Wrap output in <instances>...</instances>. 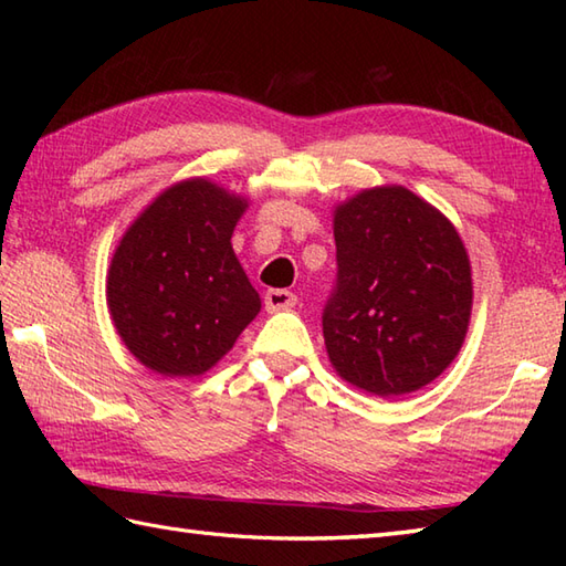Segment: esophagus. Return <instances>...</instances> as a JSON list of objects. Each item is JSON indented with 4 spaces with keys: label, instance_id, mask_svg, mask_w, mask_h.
Segmentation results:
<instances>
[{
    "label": "esophagus",
    "instance_id": "34e87169",
    "mask_svg": "<svg viewBox=\"0 0 566 566\" xmlns=\"http://www.w3.org/2000/svg\"><path fill=\"white\" fill-rule=\"evenodd\" d=\"M296 306V294L286 290H270L264 294V308L274 314V311H290Z\"/></svg>",
    "mask_w": 566,
    "mask_h": 566
}]
</instances>
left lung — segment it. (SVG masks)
<instances>
[{
	"label": "left lung",
	"mask_w": 566,
	"mask_h": 566,
	"mask_svg": "<svg viewBox=\"0 0 566 566\" xmlns=\"http://www.w3.org/2000/svg\"><path fill=\"white\" fill-rule=\"evenodd\" d=\"M323 338L353 387L396 399L442 375L464 343L472 270L454 226L413 191L375 187L335 209Z\"/></svg>",
	"instance_id": "obj_1"
}]
</instances>
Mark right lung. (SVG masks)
Listing matches in <instances>:
<instances>
[{
  "label": "right lung",
  "instance_id": "add662e5",
  "mask_svg": "<svg viewBox=\"0 0 566 566\" xmlns=\"http://www.w3.org/2000/svg\"><path fill=\"white\" fill-rule=\"evenodd\" d=\"M245 199L187 179L155 199L116 248L106 302L126 347L163 377H197L231 350L260 296L231 245Z\"/></svg>",
  "mask_w": 566,
  "mask_h": 566
}]
</instances>
